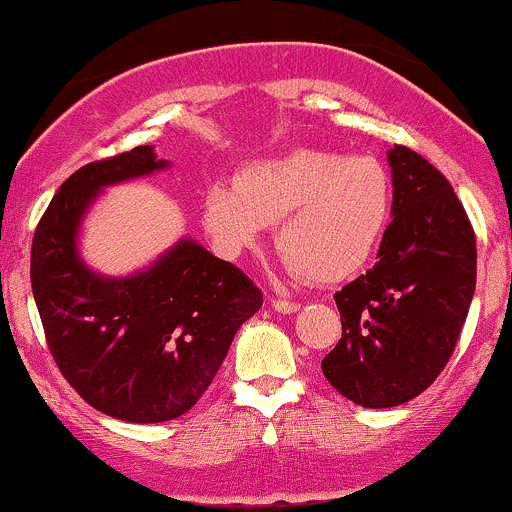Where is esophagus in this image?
<instances>
[{"label":"esophagus","instance_id":"obj_1","mask_svg":"<svg viewBox=\"0 0 512 512\" xmlns=\"http://www.w3.org/2000/svg\"><path fill=\"white\" fill-rule=\"evenodd\" d=\"M272 307L276 312H281V315H293V312L300 310L298 303H291V300H281V298H274Z\"/></svg>","mask_w":512,"mask_h":512}]
</instances>
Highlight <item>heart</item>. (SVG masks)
Wrapping results in <instances>:
<instances>
[{"mask_svg": "<svg viewBox=\"0 0 512 512\" xmlns=\"http://www.w3.org/2000/svg\"><path fill=\"white\" fill-rule=\"evenodd\" d=\"M393 181L377 157L300 147L252 159L233 183L202 200V229L219 255L238 260L279 221L286 269L312 283H341L367 267L389 229Z\"/></svg>", "mask_w": 512, "mask_h": 512, "instance_id": "b5f03b06", "label": "heart"}]
</instances>
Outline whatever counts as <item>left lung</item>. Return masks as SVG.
Returning a JSON list of instances; mask_svg holds the SVG:
<instances>
[{
	"label": "left lung",
	"instance_id": "1",
	"mask_svg": "<svg viewBox=\"0 0 512 512\" xmlns=\"http://www.w3.org/2000/svg\"><path fill=\"white\" fill-rule=\"evenodd\" d=\"M393 221L379 262L336 305L343 336L322 360L362 408H393L434 384L453 355L477 283V238L448 178L403 145L389 150Z\"/></svg>",
	"mask_w": 512,
	"mask_h": 512
}]
</instances>
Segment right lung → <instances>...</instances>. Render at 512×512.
Masks as SVG:
<instances>
[{"mask_svg": "<svg viewBox=\"0 0 512 512\" xmlns=\"http://www.w3.org/2000/svg\"><path fill=\"white\" fill-rule=\"evenodd\" d=\"M166 166L152 145L80 166L49 202L30 250L35 305L61 374L92 408L135 424L193 408L240 324L262 307L248 276L190 238L131 276L83 262L80 224L102 190Z\"/></svg>", "mask_w": 512, "mask_h": 512, "instance_id": "obj_1", "label": "right lung"}]
</instances>
